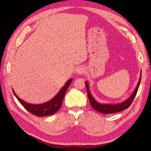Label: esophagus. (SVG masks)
Instances as JSON below:
<instances>
[{"label": "esophagus", "mask_w": 151, "mask_h": 151, "mask_svg": "<svg viewBox=\"0 0 151 151\" xmlns=\"http://www.w3.org/2000/svg\"><path fill=\"white\" fill-rule=\"evenodd\" d=\"M76 73L78 75H83L85 73V68L83 67H79L76 70Z\"/></svg>", "instance_id": "1"}]
</instances>
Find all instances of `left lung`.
Segmentation results:
<instances>
[{
  "label": "left lung",
  "mask_w": 151,
  "mask_h": 151,
  "mask_svg": "<svg viewBox=\"0 0 151 151\" xmlns=\"http://www.w3.org/2000/svg\"><path fill=\"white\" fill-rule=\"evenodd\" d=\"M141 79V72L140 78H139V81L138 83V84L136 87L135 89L134 90L133 92L132 93V94L129 97V98H128L126 100L118 104H102L97 102L92 96V94L91 93L90 89H89V83L87 81H85L87 92H88L91 105L94 109H96L98 112H100L103 114H111V113H118V112L122 111H124L126 109H127L130 106L133 99L136 96L139 84H140Z\"/></svg>",
  "instance_id": "left-lung-1"
}]
</instances>
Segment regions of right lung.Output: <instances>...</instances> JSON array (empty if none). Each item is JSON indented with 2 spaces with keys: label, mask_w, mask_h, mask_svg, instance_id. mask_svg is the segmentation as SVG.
I'll return each instance as SVG.
<instances>
[{
  "label": "right lung",
  "mask_w": 151,
  "mask_h": 151,
  "mask_svg": "<svg viewBox=\"0 0 151 151\" xmlns=\"http://www.w3.org/2000/svg\"><path fill=\"white\" fill-rule=\"evenodd\" d=\"M72 80L73 79H70V80L65 83V84L62 87V89L58 92V93L53 99H52L44 103V104L39 105L28 104V103L19 99L17 96V95L16 94L14 91L13 90V89L12 90L14 96L20 102V104L24 107L29 112L38 117L47 116L54 114L60 109L62 104L63 98H64L65 92L68 89V86L70 84L71 82L72 81Z\"/></svg>",
  "instance_id": "1"
}]
</instances>
